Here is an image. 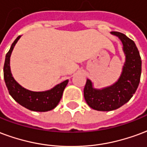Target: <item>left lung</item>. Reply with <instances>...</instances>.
Returning a JSON list of instances; mask_svg holds the SVG:
<instances>
[{"label":"left lung","mask_w":147,"mask_h":147,"mask_svg":"<svg viewBox=\"0 0 147 147\" xmlns=\"http://www.w3.org/2000/svg\"><path fill=\"white\" fill-rule=\"evenodd\" d=\"M111 34L121 40L126 60L118 81L111 86L102 90L95 89L91 81L87 79L84 99L90 107L99 111L116 110L128 102L139 86L142 71L141 57L135 42L120 32L113 31Z\"/></svg>","instance_id":"obj_1"}]
</instances>
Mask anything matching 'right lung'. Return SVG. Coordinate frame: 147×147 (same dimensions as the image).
I'll return each instance as SVG.
<instances>
[{
  "instance_id": "obj_1",
  "label": "right lung",
  "mask_w": 147,
  "mask_h": 147,
  "mask_svg": "<svg viewBox=\"0 0 147 147\" xmlns=\"http://www.w3.org/2000/svg\"><path fill=\"white\" fill-rule=\"evenodd\" d=\"M20 37L21 36H19L15 40L5 56L4 78L8 92L18 103L28 110L38 112H46L52 110L56 107L60 101L63 91L68 83V80L57 84L53 88L46 92H32L22 88L18 84L11 73L10 56L14 46L16 45Z\"/></svg>"
}]
</instances>
